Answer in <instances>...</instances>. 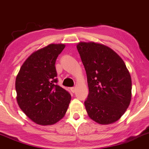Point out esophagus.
Returning <instances> with one entry per match:
<instances>
[{"label": "esophagus", "instance_id": "34e87169", "mask_svg": "<svg viewBox=\"0 0 149 149\" xmlns=\"http://www.w3.org/2000/svg\"><path fill=\"white\" fill-rule=\"evenodd\" d=\"M76 87H71V88H70V90H71L72 93H74L75 92H76Z\"/></svg>", "mask_w": 149, "mask_h": 149}]
</instances>
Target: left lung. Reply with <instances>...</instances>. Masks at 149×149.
I'll list each match as a JSON object with an SVG mask.
<instances>
[{
    "instance_id": "obj_1",
    "label": "left lung",
    "mask_w": 149,
    "mask_h": 149,
    "mask_svg": "<svg viewBox=\"0 0 149 149\" xmlns=\"http://www.w3.org/2000/svg\"><path fill=\"white\" fill-rule=\"evenodd\" d=\"M87 73L88 97L84 106L99 124L121 118L132 99V79L123 59L106 45L81 42L76 45Z\"/></svg>"
}]
</instances>
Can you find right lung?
I'll return each instance as SVG.
<instances>
[{"mask_svg":"<svg viewBox=\"0 0 149 149\" xmlns=\"http://www.w3.org/2000/svg\"><path fill=\"white\" fill-rule=\"evenodd\" d=\"M64 44H50L31 54L17 75V101L31 120L42 126L65 116L71 95L57 83L55 63Z\"/></svg>","mask_w":149,"mask_h":149,"instance_id":"right-lung-1","label":"right lung"}]
</instances>
